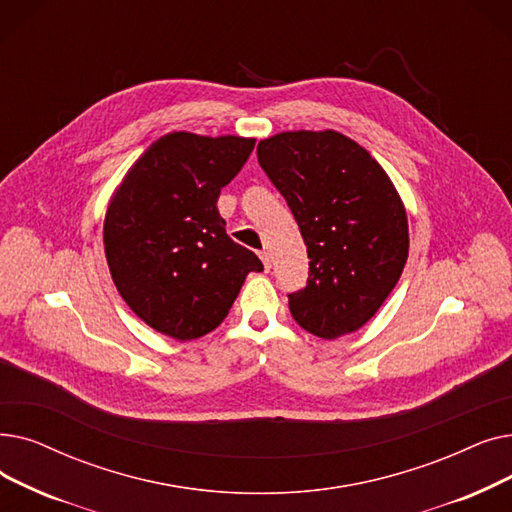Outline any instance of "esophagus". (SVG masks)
I'll return each mask as SVG.
<instances>
[{
	"instance_id": "34e87169",
	"label": "esophagus",
	"mask_w": 512,
	"mask_h": 512,
	"mask_svg": "<svg viewBox=\"0 0 512 512\" xmlns=\"http://www.w3.org/2000/svg\"><path fill=\"white\" fill-rule=\"evenodd\" d=\"M259 257H261V261H263V268L270 270V268H272V257H270V253H268V251H261Z\"/></svg>"
}]
</instances>
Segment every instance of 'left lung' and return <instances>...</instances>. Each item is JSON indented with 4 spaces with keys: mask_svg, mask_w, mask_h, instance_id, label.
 I'll return each instance as SVG.
<instances>
[{
    "mask_svg": "<svg viewBox=\"0 0 512 512\" xmlns=\"http://www.w3.org/2000/svg\"><path fill=\"white\" fill-rule=\"evenodd\" d=\"M257 159L291 207L309 257L295 322L320 339L362 328L385 303L408 259V215L387 171L335 129L282 131Z\"/></svg>",
    "mask_w": 512,
    "mask_h": 512,
    "instance_id": "8db88e82",
    "label": "left lung"
}]
</instances>
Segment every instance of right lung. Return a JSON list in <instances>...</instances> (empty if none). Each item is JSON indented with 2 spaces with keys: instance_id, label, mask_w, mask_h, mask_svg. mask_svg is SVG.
Listing matches in <instances>:
<instances>
[{
  "instance_id": "add662e5",
  "label": "right lung",
  "mask_w": 512,
  "mask_h": 512,
  "mask_svg": "<svg viewBox=\"0 0 512 512\" xmlns=\"http://www.w3.org/2000/svg\"><path fill=\"white\" fill-rule=\"evenodd\" d=\"M255 138L171 131L152 142L110 196L104 253L119 295L161 335L215 330L259 257L226 234L217 198Z\"/></svg>"
}]
</instances>
